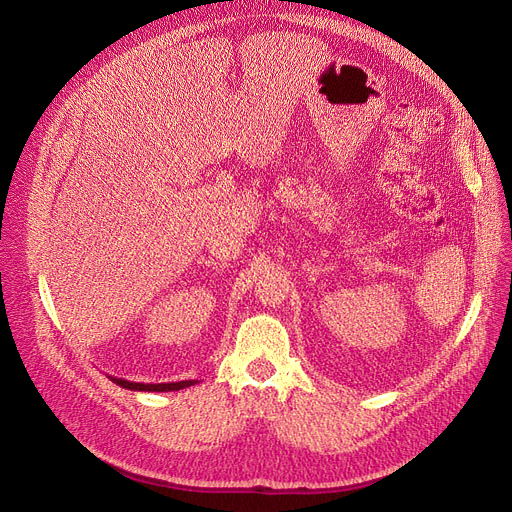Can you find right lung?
Returning <instances> with one entry per match:
<instances>
[{"instance_id":"obj_1","label":"right lung","mask_w":512,"mask_h":512,"mask_svg":"<svg viewBox=\"0 0 512 512\" xmlns=\"http://www.w3.org/2000/svg\"><path fill=\"white\" fill-rule=\"evenodd\" d=\"M115 385L129 389V391H150V393H166V391H180L186 387L196 385L198 381H178V383H131L125 379H117V377H109Z\"/></svg>"}]
</instances>
